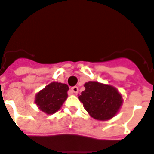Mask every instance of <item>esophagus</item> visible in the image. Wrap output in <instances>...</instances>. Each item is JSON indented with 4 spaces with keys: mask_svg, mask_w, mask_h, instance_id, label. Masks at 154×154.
I'll return each mask as SVG.
<instances>
[{
    "mask_svg": "<svg viewBox=\"0 0 154 154\" xmlns=\"http://www.w3.org/2000/svg\"><path fill=\"white\" fill-rule=\"evenodd\" d=\"M71 90H72V92L74 93V94H78L79 88L77 87V86H74V87L71 88Z\"/></svg>",
    "mask_w": 154,
    "mask_h": 154,
    "instance_id": "esophagus-1",
    "label": "esophagus"
}]
</instances>
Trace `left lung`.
Instances as JSON below:
<instances>
[{"label": "left lung", "mask_w": 154, "mask_h": 154, "mask_svg": "<svg viewBox=\"0 0 154 154\" xmlns=\"http://www.w3.org/2000/svg\"><path fill=\"white\" fill-rule=\"evenodd\" d=\"M85 87V90L79 96V99L92 117L106 121L118 112L123 99L116 88L96 81L87 82Z\"/></svg>", "instance_id": "1"}]
</instances>
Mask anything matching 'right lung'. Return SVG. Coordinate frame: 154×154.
Returning <instances> with one entry per match:
<instances>
[{"instance_id":"obj_1","label":"right lung","mask_w":154,"mask_h":154,"mask_svg":"<svg viewBox=\"0 0 154 154\" xmlns=\"http://www.w3.org/2000/svg\"><path fill=\"white\" fill-rule=\"evenodd\" d=\"M69 87L66 84L52 82L36 94L35 103L46 114L57 112L68 97Z\"/></svg>"}]
</instances>
